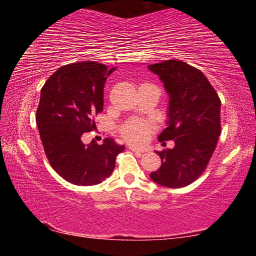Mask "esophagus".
Masks as SVG:
<instances>
[{"mask_svg":"<svg viewBox=\"0 0 256 256\" xmlns=\"http://www.w3.org/2000/svg\"><path fill=\"white\" fill-rule=\"evenodd\" d=\"M128 149L131 150V151H133V152H136L138 156H141L142 154H144V151L138 150V149H136V148H134V146H128Z\"/></svg>","mask_w":256,"mask_h":256,"instance_id":"obj_1","label":"esophagus"}]
</instances>
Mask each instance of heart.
<instances>
[{
    "label": "heart",
    "mask_w": 256,
    "mask_h": 256,
    "mask_svg": "<svg viewBox=\"0 0 256 256\" xmlns=\"http://www.w3.org/2000/svg\"><path fill=\"white\" fill-rule=\"evenodd\" d=\"M154 125L144 120H130L120 128V134L130 144H144L154 132Z\"/></svg>",
    "instance_id": "heart-1"
}]
</instances>
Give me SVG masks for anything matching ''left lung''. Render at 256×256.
Returning a JSON list of instances; mask_svg holds the SVG:
<instances>
[{
    "instance_id": "8db88e82",
    "label": "left lung",
    "mask_w": 256,
    "mask_h": 256,
    "mask_svg": "<svg viewBox=\"0 0 256 256\" xmlns=\"http://www.w3.org/2000/svg\"><path fill=\"white\" fill-rule=\"evenodd\" d=\"M149 70L159 76L170 96L167 128L158 138L175 142L172 149L156 151L162 166L150 178L166 188H184L202 175L214 152L222 102L206 76L188 63L168 60Z\"/></svg>"
}]
</instances>
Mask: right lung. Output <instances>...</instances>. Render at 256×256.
<instances>
[{
	"label": "right lung",
	"mask_w": 256,
	"mask_h": 256,
	"mask_svg": "<svg viewBox=\"0 0 256 256\" xmlns=\"http://www.w3.org/2000/svg\"><path fill=\"white\" fill-rule=\"evenodd\" d=\"M114 70L98 62L72 63L54 72L42 88L36 123L46 157L74 185L102 183L125 149L110 138L102 144L82 142L84 133L96 128L94 118L102 112L104 86Z\"/></svg>",
	"instance_id": "1"
}]
</instances>
